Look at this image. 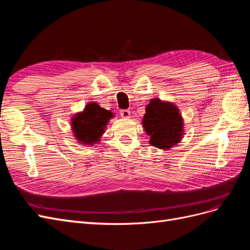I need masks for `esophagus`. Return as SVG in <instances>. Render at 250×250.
Returning <instances> with one entry per match:
<instances>
[{
  "instance_id": "1",
  "label": "esophagus",
  "mask_w": 250,
  "mask_h": 250,
  "mask_svg": "<svg viewBox=\"0 0 250 250\" xmlns=\"http://www.w3.org/2000/svg\"><path fill=\"white\" fill-rule=\"evenodd\" d=\"M120 115H121V117H123V118H129L130 117V111L128 109H122V110H120Z\"/></svg>"
}]
</instances>
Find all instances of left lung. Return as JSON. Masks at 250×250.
I'll list each match as a JSON object with an SVG mask.
<instances>
[{
    "mask_svg": "<svg viewBox=\"0 0 250 250\" xmlns=\"http://www.w3.org/2000/svg\"><path fill=\"white\" fill-rule=\"evenodd\" d=\"M183 119L175 105L160 99L151 100L146 106L143 127L150 137V144L169 149L183 138Z\"/></svg>",
    "mask_w": 250,
    "mask_h": 250,
    "instance_id": "1",
    "label": "left lung"
}]
</instances>
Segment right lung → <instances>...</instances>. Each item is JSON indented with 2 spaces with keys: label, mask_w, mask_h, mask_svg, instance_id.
Listing matches in <instances>:
<instances>
[{
  "label": "right lung",
  "mask_w": 250,
  "mask_h": 250,
  "mask_svg": "<svg viewBox=\"0 0 250 250\" xmlns=\"http://www.w3.org/2000/svg\"><path fill=\"white\" fill-rule=\"evenodd\" d=\"M111 117L110 111L100 107L97 103L87 104L84 110L72 119L75 137L87 145L98 142Z\"/></svg>",
  "instance_id": "right-lung-1"
}]
</instances>
